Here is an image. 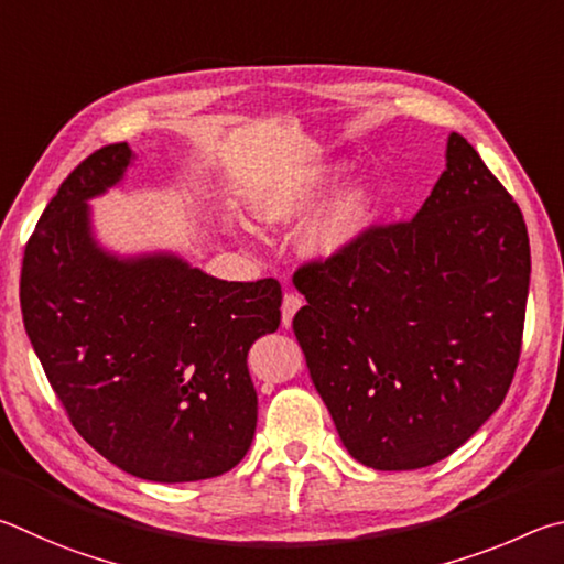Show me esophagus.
<instances>
[{"instance_id": "1", "label": "esophagus", "mask_w": 564, "mask_h": 564, "mask_svg": "<svg viewBox=\"0 0 564 564\" xmlns=\"http://www.w3.org/2000/svg\"><path fill=\"white\" fill-rule=\"evenodd\" d=\"M302 297L297 292H288L284 294V300H282V324L284 327H290L292 324V319H294V314L300 312V307H302Z\"/></svg>"}]
</instances>
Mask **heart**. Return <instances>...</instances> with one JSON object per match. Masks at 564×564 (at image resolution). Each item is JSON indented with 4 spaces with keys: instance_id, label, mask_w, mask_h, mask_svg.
Returning <instances> with one entry per match:
<instances>
[{
    "instance_id": "obj_1",
    "label": "heart",
    "mask_w": 564,
    "mask_h": 564,
    "mask_svg": "<svg viewBox=\"0 0 564 564\" xmlns=\"http://www.w3.org/2000/svg\"><path fill=\"white\" fill-rule=\"evenodd\" d=\"M337 181V167L307 171L257 187L250 197V210L260 223H290L319 203V197ZM371 195L367 187H349L329 203L304 230L302 247L312 257H334L347 250L369 223Z\"/></svg>"
}]
</instances>
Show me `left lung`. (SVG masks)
<instances>
[{"label": "left lung", "instance_id": "8db88e82", "mask_svg": "<svg viewBox=\"0 0 564 564\" xmlns=\"http://www.w3.org/2000/svg\"><path fill=\"white\" fill-rule=\"evenodd\" d=\"M292 329L339 438L373 470L460 448L516 377L530 288L518 203L466 138L416 217L371 225L292 276Z\"/></svg>", "mask_w": 564, "mask_h": 564}]
</instances>
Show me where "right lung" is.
<instances>
[{
    "instance_id": "obj_1",
    "label": "right lung",
    "mask_w": 564,
    "mask_h": 564,
    "mask_svg": "<svg viewBox=\"0 0 564 564\" xmlns=\"http://www.w3.org/2000/svg\"><path fill=\"white\" fill-rule=\"evenodd\" d=\"M128 143L78 163L29 237L24 329L74 429L135 478L193 482L245 458L257 426L252 344L280 327V282H225L177 254L118 257L88 200L121 181Z\"/></svg>"
}]
</instances>
